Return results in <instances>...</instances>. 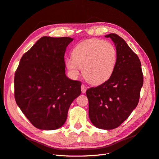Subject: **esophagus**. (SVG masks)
I'll list each match as a JSON object with an SVG mask.
<instances>
[{
    "label": "esophagus",
    "instance_id": "esophagus-1",
    "mask_svg": "<svg viewBox=\"0 0 159 159\" xmlns=\"http://www.w3.org/2000/svg\"><path fill=\"white\" fill-rule=\"evenodd\" d=\"M86 90H87V87L85 85H81V92L83 93H85L86 92Z\"/></svg>",
    "mask_w": 159,
    "mask_h": 159
}]
</instances>
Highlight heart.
I'll return each mask as SVG.
<instances>
[{"label": "heart", "mask_w": 159, "mask_h": 159, "mask_svg": "<svg viewBox=\"0 0 159 159\" xmlns=\"http://www.w3.org/2000/svg\"><path fill=\"white\" fill-rule=\"evenodd\" d=\"M117 54L110 42L99 39L84 40L72 52V58L66 60V67L70 75L76 78L83 69L84 78L93 85L107 81L116 69Z\"/></svg>", "instance_id": "1"}]
</instances>
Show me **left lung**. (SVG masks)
Segmentation results:
<instances>
[{"mask_svg":"<svg viewBox=\"0 0 159 159\" xmlns=\"http://www.w3.org/2000/svg\"><path fill=\"white\" fill-rule=\"evenodd\" d=\"M116 46L117 62L107 81L87 90L89 116L96 127L111 130L129 117L139 102L143 77L139 57L115 33L105 35Z\"/></svg>","mask_w":159,"mask_h":159,"instance_id":"obj_1","label":"left lung"}]
</instances>
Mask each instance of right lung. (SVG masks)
<instances>
[{
  "label": "right lung",
  "mask_w": 159,
  "mask_h": 159,
  "mask_svg": "<svg viewBox=\"0 0 159 159\" xmlns=\"http://www.w3.org/2000/svg\"><path fill=\"white\" fill-rule=\"evenodd\" d=\"M73 39L42 37L24 54L15 73L16 102L39 129L61 127L71 104L81 93V83L66 75L64 55Z\"/></svg>",
  "instance_id": "obj_1"
}]
</instances>
